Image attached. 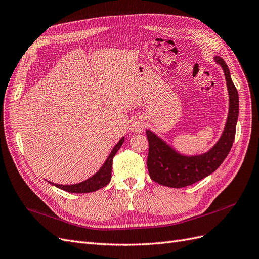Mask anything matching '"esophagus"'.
<instances>
[{
    "label": "esophagus",
    "mask_w": 259,
    "mask_h": 259,
    "mask_svg": "<svg viewBox=\"0 0 259 259\" xmlns=\"http://www.w3.org/2000/svg\"><path fill=\"white\" fill-rule=\"evenodd\" d=\"M144 127H145V123L142 119L134 120L131 123V126H130L133 133H142L144 131Z\"/></svg>",
    "instance_id": "obj_1"
}]
</instances>
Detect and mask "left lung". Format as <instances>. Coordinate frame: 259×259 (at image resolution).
I'll return each mask as SVG.
<instances>
[{"instance_id": "obj_1", "label": "left lung", "mask_w": 259, "mask_h": 259, "mask_svg": "<svg viewBox=\"0 0 259 259\" xmlns=\"http://www.w3.org/2000/svg\"><path fill=\"white\" fill-rule=\"evenodd\" d=\"M214 60L224 70L229 95V110L224 132L208 151L197 155H186L178 152L152 131L147 130L149 175L162 186L183 188L205 178L221 166L232 147L239 116V95L225 60L219 56H215Z\"/></svg>"}]
</instances>
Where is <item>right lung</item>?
<instances>
[{"mask_svg": "<svg viewBox=\"0 0 259 259\" xmlns=\"http://www.w3.org/2000/svg\"><path fill=\"white\" fill-rule=\"evenodd\" d=\"M123 143H124V137H122L119 142H117V144L113 147L110 154L108 155L107 160L103 164V166L99 168L97 173L91 176L89 179L84 180V182L74 184V185H59V184H54L52 182H49V183L55 187L59 188V189H62L71 193H88V192H94V191L99 190L100 188H103L110 183L113 156L117 151H119V149L121 148Z\"/></svg>", "mask_w": 259, "mask_h": 259, "instance_id": "obj_1", "label": "right lung"}]
</instances>
